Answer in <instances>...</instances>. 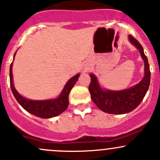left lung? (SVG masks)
I'll list each match as a JSON object with an SVG mask.
<instances>
[{
  "mask_svg": "<svg viewBox=\"0 0 160 160\" xmlns=\"http://www.w3.org/2000/svg\"><path fill=\"white\" fill-rule=\"evenodd\" d=\"M128 39L130 42L138 48L144 61V76L141 81L128 89L114 91L102 88L97 77L93 73L89 74L91 82L89 86V91L91 99L99 109L108 114L122 115L133 111L140 104L150 86V66L143 47L131 35L128 36Z\"/></svg>",
  "mask_w": 160,
  "mask_h": 160,
  "instance_id": "8db88e82",
  "label": "left lung"
}]
</instances>
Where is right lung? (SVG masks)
<instances>
[{
	"instance_id": "right-lung-1",
	"label": "right lung",
	"mask_w": 160,
	"mask_h": 160,
	"mask_svg": "<svg viewBox=\"0 0 160 160\" xmlns=\"http://www.w3.org/2000/svg\"><path fill=\"white\" fill-rule=\"evenodd\" d=\"M16 52L13 55V60H14ZM12 66H13V62L11 63L10 67V88H11L12 92H13L15 99L26 111L38 118H51L58 116L68 108V105H69L68 96H69L71 89L77 83V80L80 77V73H77V75L71 77L67 82L58 97L55 98V99L46 100H32L26 99V98L21 96L15 89L14 85H13Z\"/></svg>"
}]
</instances>
